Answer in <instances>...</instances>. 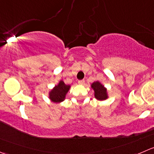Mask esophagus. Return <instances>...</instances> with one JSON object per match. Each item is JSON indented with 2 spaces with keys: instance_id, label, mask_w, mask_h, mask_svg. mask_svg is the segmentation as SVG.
I'll list each match as a JSON object with an SVG mask.
<instances>
[{
  "instance_id": "1",
  "label": "esophagus",
  "mask_w": 154,
  "mask_h": 154,
  "mask_svg": "<svg viewBox=\"0 0 154 154\" xmlns=\"http://www.w3.org/2000/svg\"><path fill=\"white\" fill-rule=\"evenodd\" d=\"M78 83L80 85H83L85 83V81L83 80H78Z\"/></svg>"
}]
</instances>
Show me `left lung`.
<instances>
[{
    "instance_id": "obj_1",
    "label": "left lung",
    "mask_w": 154,
    "mask_h": 154,
    "mask_svg": "<svg viewBox=\"0 0 154 154\" xmlns=\"http://www.w3.org/2000/svg\"><path fill=\"white\" fill-rule=\"evenodd\" d=\"M91 87L94 90V95H95V98L96 99L103 101L108 98L107 89L99 81L92 83Z\"/></svg>"
}]
</instances>
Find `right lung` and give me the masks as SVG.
I'll return each instance as SVG.
<instances>
[{"label":"right lung","mask_w":154,"mask_h":154,"mask_svg":"<svg viewBox=\"0 0 154 154\" xmlns=\"http://www.w3.org/2000/svg\"><path fill=\"white\" fill-rule=\"evenodd\" d=\"M71 86L66 85L62 80H60L55 87L49 93V98L53 102L59 103L65 99L67 93L69 91Z\"/></svg>","instance_id":"obj_1"}]
</instances>
